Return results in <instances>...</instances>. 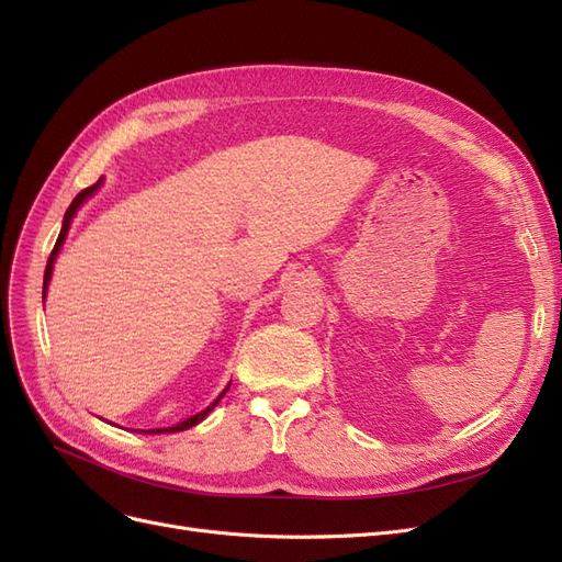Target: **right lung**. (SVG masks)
<instances>
[{"mask_svg":"<svg viewBox=\"0 0 562 562\" xmlns=\"http://www.w3.org/2000/svg\"><path fill=\"white\" fill-rule=\"evenodd\" d=\"M100 184V180L95 182V184H91V187H87V190H81L77 196H75V201L70 203V209L65 211V217H63V229H60V234H58V241H56V246H54V250H50V255H48V262H46V271H44V293L42 295H46V285H48V281H50V269H54V262H56V255H58V250H60V246H63V241H65V234H67V229H70V223H72V217H75V213H77V209L81 206L83 201H87V196H91L93 192H95V187ZM229 389V386H227ZM225 389V391H227ZM225 391L223 394H220L206 411H201V413H196V415H192V417H187V419H182V422H178V424H173V427H164V429H149V431H145V434H176V431H184V429H190V427H194V424H199L203 417H206L213 407L220 403V398L225 396Z\"/></svg>","mask_w":562,"mask_h":562,"instance_id":"1","label":"right lung"}]
</instances>
